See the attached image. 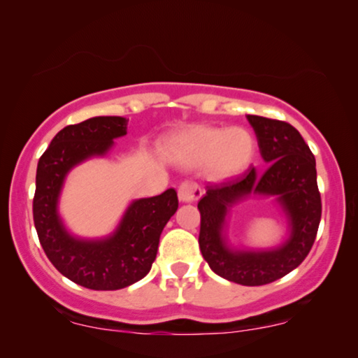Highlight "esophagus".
Here are the masks:
<instances>
[{
  "mask_svg": "<svg viewBox=\"0 0 358 358\" xmlns=\"http://www.w3.org/2000/svg\"><path fill=\"white\" fill-rule=\"evenodd\" d=\"M201 193H203L201 187L192 182H183L178 188V198L182 203H193L201 196Z\"/></svg>",
  "mask_w": 358,
  "mask_h": 358,
  "instance_id": "1",
  "label": "esophagus"
}]
</instances>
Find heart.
Masks as SVG:
<instances>
[{
	"label": "heart",
	"instance_id": "1",
	"mask_svg": "<svg viewBox=\"0 0 358 358\" xmlns=\"http://www.w3.org/2000/svg\"><path fill=\"white\" fill-rule=\"evenodd\" d=\"M257 141L243 127H196L171 136L168 153L182 166H203L217 180L231 178L247 170L255 157Z\"/></svg>",
	"mask_w": 358,
	"mask_h": 358
}]
</instances>
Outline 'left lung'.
Returning a JSON list of instances; mask_svg holds the SVG:
<instances>
[{"label": "left lung", "instance_id": "8db88e82", "mask_svg": "<svg viewBox=\"0 0 358 358\" xmlns=\"http://www.w3.org/2000/svg\"><path fill=\"white\" fill-rule=\"evenodd\" d=\"M255 131L264 171L252 166L247 173L205 187L198 201L201 215V255L215 273L228 282L257 287L295 270L315 242L322 217L315 157L292 124L247 115ZM250 196H272L286 218L287 235L275 248H247L229 240L231 210Z\"/></svg>", "mask_w": 358, "mask_h": 358}]
</instances>
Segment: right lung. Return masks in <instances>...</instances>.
I'll list each match as a JSON object with an SVG mask.
<instances>
[{
  "instance_id": "add662e5",
  "label": "right lung",
  "mask_w": 358,
  "mask_h": 358,
  "mask_svg": "<svg viewBox=\"0 0 358 358\" xmlns=\"http://www.w3.org/2000/svg\"><path fill=\"white\" fill-rule=\"evenodd\" d=\"M123 116H93L56 133L36 168L33 218L46 257L59 273L92 290H120L145 277L157 258L163 228L178 208L173 188L128 203L113 231L80 236L64 225L59 198L73 168L105 158L127 135Z\"/></svg>"
}]
</instances>
